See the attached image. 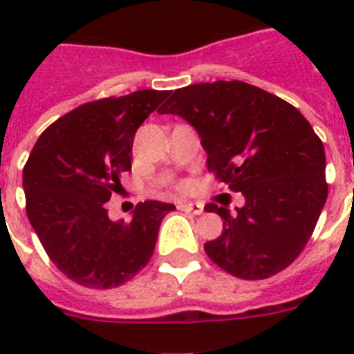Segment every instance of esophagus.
Masks as SVG:
<instances>
[{
  "mask_svg": "<svg viewBox=\"0 0 354 354\" xmlns=\"http://www.w3.org/2000/svg\"><path fill=\"white\" fill-rule=\"evenodd\" d=\"M180 209L193 213V215H202L204 213V205L198 204V202H183V204H180Z\"/></svg>",
  "mask_w": 354,
  "mask_h": 354,
  "instance_id": "1",
  "label": "esophagus"
}]
</instances>
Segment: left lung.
<instances>
[{
  "instance_id": "1",
  "label": "left lung",
  "mask_w": 354,
  "mask_h": 354,
  "mask_svg": "<svg viewBox=\"0 0 354 354\" xmlns=\"http://www.w3.org/2000/svg\"><path fill=\"white\" fill-rule=\"evenodd\" d=\"M180 115L198 132L207 169L244 205L207 204L224 230L204 244L227 274L266 279L303 252L327 200L325 149L301 112L279 97L241 80L180 88L158 110Z\"/></svg>"
}]
</instances>
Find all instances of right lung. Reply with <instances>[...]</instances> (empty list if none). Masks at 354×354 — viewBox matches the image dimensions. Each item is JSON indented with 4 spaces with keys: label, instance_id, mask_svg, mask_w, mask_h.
Instances as JSON below:
<instances>
[{
    "label": "right lung",
    "instance_id": "obj_1",
    "mask_svg": "<svg viewBox=\"0 0 354 354\" xmlns=\"http://www.w3.org/2000/svg\"><path fill=\"white\" fill-rule=\"evenodd\" d=\"M169 91L86 102L44 130L24 167L27 216L49 259L88 288H115L149 263L163 216L158 200L136 205L132 221H110L106 202L132 169L133 136Z\"/></svg>",
    "mask_w": 354,
    "mask_h": 354
}]
</instances>
